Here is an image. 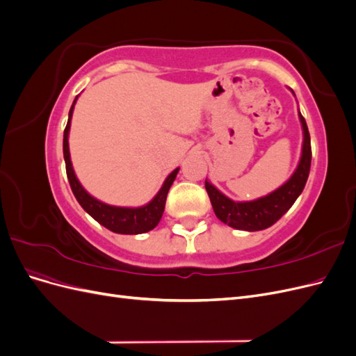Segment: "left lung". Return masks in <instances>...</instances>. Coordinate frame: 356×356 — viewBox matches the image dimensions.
Listing matches in <instances>:
<instances>
[{
    "label": "left lung",
    "instance_id": "left-lung-1",
    "mask_svg": "<svg viewBox=\"0 0 356 356\" xmlns=\"http://www.w3.org/2000/svg\"><path fill=\"white\" fill-rule=\"evenodd\" d=\"M298 117L301 127H303V148H301L298 166L293 177L284 186L270 193V195L251 202H234L227 196H224L209 181H204V188L208 191L213 212L224 224L230 225L233 229L246 232L264 230L281 218L301 195L310 172L312 148L305 117L301 115L300 111Z\"/></svg>",
    "mask_w": 356,
    "mask_h": 356
}]
</instances>
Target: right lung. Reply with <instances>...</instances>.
<instances>
[{
    "label": "right lung",
    "mask_w": 356,
    "mask_h": 356,
    "mask_svg": "<svg viewBox=\"0 0 356 356\" xmlns=\"http://www.w3.org/2000/svg\"><path fill=\"white\" fill-rule=\"evenodd\" d=\"M77 98L74 99V104L68 114V123L65 131H63V159H65V166H67V177L70 181L71 190L74 193L75 199L79 200L81 208L88 212L92 218H95L104 227L114 233L120 234H141L153 230L159 224L161 215L165 211V203L168 197V191L172 186V182L175 181L177 174L179 168H177L169 177L165 179L163 186L159 190L154 199L144 204V207L139 208H122V207H111V204H106L98 199L90 196L88 191L83 188L80 181L77 179L74 174V169L71 165V157H70V145H68V135H70V126H71V117L74 111V105Z\"/></svg>",
    "instance_id": "obj_1"
}]
</instances>
